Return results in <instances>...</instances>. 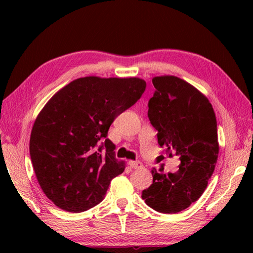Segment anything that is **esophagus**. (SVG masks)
I'll use <instances>...</instances> for the list:
<instances>
[{"instance_id": "34e87169", "label": "esophagus", "mask_w": 253, "mask_h": 253, "mask_svg": "<svg viewBox=\"0 0 253 253\" xmlns=\"http://www.w3.org/2000/svg\"><path fill=\"white\" fill-rule=\"evenodd\" d=\"M129 166L131 169H138L143 168V163L139 162V161H129Z\"/></svg>"}]
</instances>
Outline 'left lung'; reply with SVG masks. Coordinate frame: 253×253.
<instances>
[{
    "mask_svg": "<svg viewBox=\"0 0 253 253\" xmlns=\"http://www.w3.org/2000/svg\"><path fill=\"white\" fill-rule=\"evenodd\" d=\"M152 81L156 90L148 101L149 122L160 146L181 164L176 173L153 169V184L142 198L155 211L172 214L198 201L208 186L219 156L216 118L208 98L186 81L175 76Z\"/></svg>",
    "mask_w": 253,
    "mask_h": 253,
    "instance_id": "8db88e82",
    "label": "left lung"
}]
</instances>
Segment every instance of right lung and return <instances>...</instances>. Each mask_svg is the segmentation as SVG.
<instances>
[{
	"mask_svg": "<svg viewBox=\"0 0 253 253\" xmlns=\"http://www.w3.org/2000/svg\"><path fill=\"white\" fill-rule=\"evenodd\" d=\"M145 88L139 78L84 77L46 102L33 124L30 156L42 191L58 208L79 213L104 200L111 179L125 169L108 129Z\"/></svg>",
	"mask_w": 253,
	"mask_h": 253,
	"instance_id": "right-lung-1",
	"label": "right lung"
}]
</instances>
